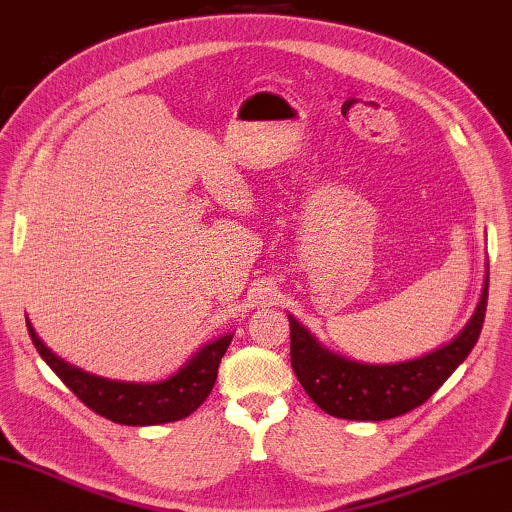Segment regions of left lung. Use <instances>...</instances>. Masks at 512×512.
<instances>
[{
    "label": "left lung",
    "instance_id": "8db88e82",
    "mask_svg": "<svg viewBox=\"0 0 512 512\" xmlns=\"http://www.w3.org/2000/svg\"><path fill=\"white\" fill-rule=\"evenodd\" d=\"M485 272L481 299L472 317L445 345L399 363H360L324 347L315 335L288 315L290 360L301 388L324 413L340 420L381 422L422 406L469 356L481 335L488 306Z\"/></svg>",
    "mask_w": 512,
    "mask_h": 512
}]
</instances>
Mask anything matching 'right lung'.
<instances>
[{"label":"right lung","instance_id":"add662e5","mask_svg":"<svg viewBox=\"0 0 512 512\" xmlns=\"http://www.w3.org/2000/svg\"><path fill=\"white\" fill-rule=\"evenodd\" d=\"M27 329L38 354L52 367L58 379L97 415L124 426L167 424L195 413L211 395L217 379V367H220L224 351L233 340V333H224L199 347L174 374L165 376L161 381L142 383L104 379V376L90 374L77 365L65 363L38 338L29 317Z\"/></svg>","mask_w":512,"mask_h":512}]
</instances>
